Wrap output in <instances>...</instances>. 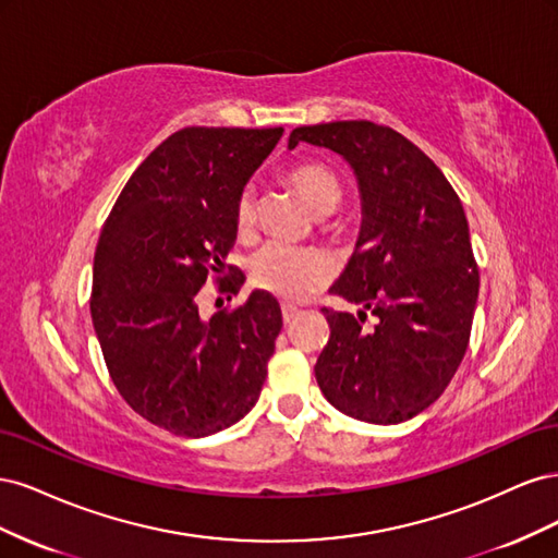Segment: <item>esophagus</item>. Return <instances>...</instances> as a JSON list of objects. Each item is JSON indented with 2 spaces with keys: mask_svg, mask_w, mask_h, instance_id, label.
Instances as JSON below:
<instances>
[{
  "mask_svg": "<svg viewBox=\"0 0 558 558\" xmlns=\"http://www.w3.org/2000/svg\"><path fill=\"white\" fill-rule=\"evenodd\" d=\"M281 316H283V324H291V320L298 316V307L281 305Z\"/></svg>",
  "mask_w": 558,
  "mask_h": 558,
  "instance_id": "34e87169",
  "label": "esophagus"
}]
</instances>
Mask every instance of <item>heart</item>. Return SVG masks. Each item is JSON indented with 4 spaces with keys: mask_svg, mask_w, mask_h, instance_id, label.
I'll return each mask as SVG.
<instances>
[{
    "mask_svg": "<svg viewBox=\"0 0 558 558\" xmlns=\"http://www.w3.org/2000/svg\"><path fill=\"white\" fill-rule=\"evenodd\" d=\"M286 181L302 202L316 214L328 216L342 202V185L324 162H300L286 174ZM258 199L253 189H244L234 199V230L248 238L256 226ZM332 275L330 258L312 246L267 244L251 260L248 279L258 291L286 302H300L316 293Z\"/></svg>",
    "mask_w": 558,
    "mask_h": 558,
    "instance_id": "heart-1",
    "label": "heart"
}]
</instances>
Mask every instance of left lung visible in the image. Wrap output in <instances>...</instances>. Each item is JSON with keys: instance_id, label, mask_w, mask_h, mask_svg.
I'll use <instances>...</instances> for the list:
<instances>
[{"instance_id": "1", "label": "left lung", "mask_w": 558, "mask_h": 558, "mask_svg": "<svg viewBox=\"0 0 558 558\" xmlns=\"http://www.w3.org/2000/svg\"><path fill=\"white\" fill-rule=\"evenodd\" d=\"M300 142L340 154L363 199L356 253L330 289L363 312L324 307L330 337L316 381L340 412L400 424L442 396L470 342L480 269L463 205L440 167L388 125H302L289 148Z\"/></svg>"}]
</instances>
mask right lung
<instances>
[{
	"label": "right lung",
	"mask_w": 558,
	"mask_h": 558,
	"mask_svg": "<svg viewBox=\"0 0 558 558\" xmlns=\"http://www.w3.org/2000/svg\"><path fill=\"white\" fill-rule=\"evenodd\" d=\"M281 134L174 132L128 179L99 234L90 314L111 381L134 412L174 435L223 430L260 396L279 302L253 291L207 318L197 293L209 277L218 293L240 291L244 275L226 265L238 240L234 199Z\"/></svg>",
	"instance_id": "obj_1"
}]
</instances>
